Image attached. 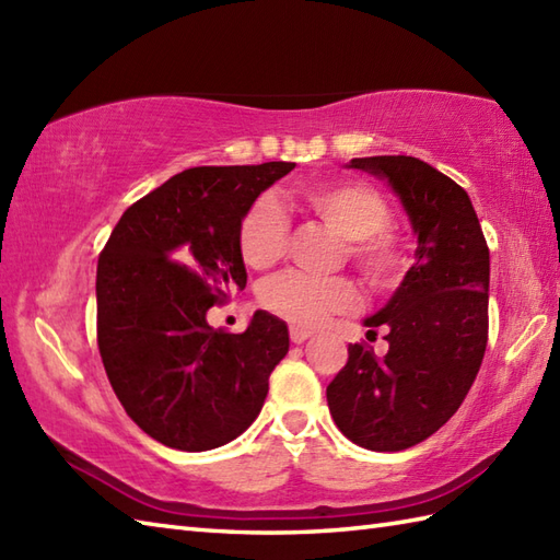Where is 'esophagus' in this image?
<instances>
[{"label":"esophagus","instance_id":"1","mask_svg":"<svg viewBox=\"0 0 560 560\" xmlns=\"http://www.w3.org/2000/svg\"><path fill=\"white\" fill-rule=\"evenodd\" d=\"M313 337V331L311 329H305V327H291V341L293 343H303V341H307Z\"/></svg>","mask_w":560,"mask_h":560}]
</instances>
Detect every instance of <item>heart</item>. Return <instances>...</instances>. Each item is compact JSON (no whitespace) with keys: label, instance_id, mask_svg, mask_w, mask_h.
I'll list each match as a JSON object with an SVG mask.
<instances>
[{"label":"heart","instance_id":"heart-1","mask_svg":"<svg viewBox=\"0 0 560 560\" xmlns=\"http://www.w3.org/2000/svg\"><path fill=\"white\" fill-rule=\"evenodd\" d=\"M299 197L319 219L349 241V255L375 287H389L401 271V255L385 233L389 209L375 189L361 183H319L303 187ZM289 241L287 213L271 197L257 199L237 233L247 267L265 269L277 261ZM259 303L295 325H319L331 313L359 305V291L343 277H315L305 271H281L261 281Z\"/></svg>","mask_w":560,"mask_h":560}]
</instances>
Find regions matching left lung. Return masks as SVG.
<instances>
[{
    "label": "left lung",
    "instance_id": "1",
    "mask_svg": "<svg viewBox=\"0 0 560 560\" xmlns=\"http://www.w3.org/2000/svg\"><path fill=\"white\" fill-rule=\"evenodd\" d=\"M347 168L387 183L409 217L416 253L385 307L363 319L371 331L387 329L389 351L375 359L351 343L327 404L351 443L397 452L447 423L477 380L489 339L491 259L469 195L433 165L368 156Z\"/></svg>",
    "mask_w": 560,
    "mask_h": 560
}]
</instances>
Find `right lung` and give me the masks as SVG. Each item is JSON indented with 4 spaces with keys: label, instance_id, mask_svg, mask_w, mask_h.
I'll return each instance as SVG.
<instances>
[{
    "label": "right lung",
    "instance_id": "right-lung-1",
    "mask_svg": "<svg viewBox=\"0 0 560 560\" xmlns=\"http://www.w3.org/2000/svg\"><path fill=\"white\" fill-rule=\"evenodd\" d=\"M295 163L199 165L173 175L117 221L96 273L98 349L117 399L159 443L205 452L257 419L289 327L257 311L243 335L207 313L247 271L237 245L255 199Z\"/></svg>",
    "mask_w": 560,
    "mask_h": 560
}]
</instances>
